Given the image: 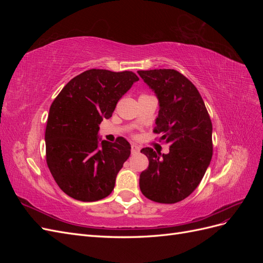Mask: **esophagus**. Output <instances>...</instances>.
Instances as JSON below:
<instances>
[{
	"instance_id": "esophagus-1",
	"label": "esophagus",
	"mask_w": 263,
	"mask_h": 263,
	"mask_svg": "<svg viewBox=\"0 0 263 263\" xmlns=\"http://www.w3.org/2000/svg\"><path fill=\"white\" fill-rule=\"evenodd\" d=\"M140 151V147L138 146V145H132V154L133 155H136V154H138Z\"/></svg>"
}]
</instances>
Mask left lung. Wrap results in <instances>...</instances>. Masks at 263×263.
Listing matches in <instances>:
<instances>
[{
	"instance_id": "left-lung-1",
	"label": "left lung",
	"mask_w": 263,
	"mask_h": 263,
	"mask_svg": "<svg viewBox=\"0 0 263 263\" xmlns=\"http://www.w3.org/2000/svg\"><path fill=\"white\" fill-rule=\"evenodd\" d=\"M158 99L155 132L170 145L168 154L142 148L148 169L139 177L141 193L149 200L173 204L200 184L213 156V126L200 92L173 69L137 71Z\"/></svg>"
}]
</instances>
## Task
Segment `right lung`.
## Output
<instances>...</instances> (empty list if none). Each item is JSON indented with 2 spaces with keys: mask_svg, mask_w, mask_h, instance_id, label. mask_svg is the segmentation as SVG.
<instances>
[{
  "mask_svg": "<svg viewBox=\"0 0 263 263\" xmlns=\"http://www.w3.org/2000/svg\"><path fill=\"white\" fill-rule=\"evenodd\" d=\"M139 78L132 71L91 69L74 77L54 99L46 126V159L54 181L67 195L82 202L108 196L117 173L130 156L124 137L99 136L103 119Z\"/></svg>",
  "mask_w": 263,
  "mask_h": 263,
  "instance_id": "1",
  "label": "right lung"
}]
</instances>
